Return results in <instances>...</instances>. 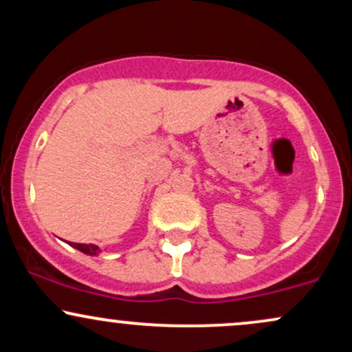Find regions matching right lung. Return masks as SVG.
I'll return each mask as SVG.
<instances>
[{"instance_id": "1", "label": "right lung", "mask_w": 352, "mask_h": 352, "mask_svg": "<svg viewBox=\"0 0 352 352\" xmlns=\"http://www.w3.org/2000/svg\"><path fill=\"white\" fill-rule=\"evenodd\" d=\"M71 246H74L76 250H79V252L86 253V254H91V256H96L100 250L98 245H86V243H71Z\"/></svg>"}]
</instances>
